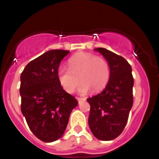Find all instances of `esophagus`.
I'll return each mask as SVG.
<instances>
[{"label": "esophagus", "mask_w": 159, "mask_h": 159, "mask_svg": "<svg viewBox=\"0 0 159 159\" xmlns=\"http://www.w3.org/2000/svg\"><path fill=\"white\" fill-rule=\"evenodd\" d=\"M76 99L78 100V102H80V101H85L86 99H85V98H79V97H76Z\"/></svg>", "instance_id": "1"}]
</instances>
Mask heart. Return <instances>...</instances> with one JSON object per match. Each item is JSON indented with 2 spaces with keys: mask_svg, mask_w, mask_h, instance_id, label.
I'll use <instances>...</instances> for the list:
<instances>
[{
  "mask_svg": "<svg viewBox=\"0 0 159 159\" xmlns=\"http://www.w3.org/2000/svg\"><path fill=\"white\" fill-rule=\"evenodd\" d=\"M68 67L60 66L57 70L59 83L67 93H72L80 82L82 84L80 93L85 94L90 90L96 93L104 89L110 80L111 67L107 60L92 53L80 52L71 57Z\"/></svg>",
  "mask_w": 159,
  "mask_h": 159,
  "instance_id": "b5f03b06",
  "label": "heart"
}]
</instances>
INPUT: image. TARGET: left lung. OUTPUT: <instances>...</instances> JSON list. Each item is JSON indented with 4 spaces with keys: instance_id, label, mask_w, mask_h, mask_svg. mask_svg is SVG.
Returning <instances> with one entry per match:
<instances>
[{
    "instance_id": "8db88e82",
    "label": "left lung",
    "mask_w": 159,
    "mask_h": 159,
    "mask_svg": "<svg viewBox=\"0 0 159 159\" xmlns=\"http://www.w3.org/2000/svg\"><path fill=\"white\" fill-rule=\"evenodd\" d=\"M111 67L109 82L101 93L88 98L91 109L88 124L92 134L103 141L115 139L123 132L133 105L131 66L121 56L106 48L95 49Z\"/></svg>"
}]
</instances>
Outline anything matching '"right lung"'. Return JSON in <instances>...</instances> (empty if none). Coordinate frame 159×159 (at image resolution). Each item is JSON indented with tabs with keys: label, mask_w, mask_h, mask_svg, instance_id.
<instances>
[{
	"label": "right lung",
	"mask_w": 159,
	"mask_h": 159,
	"mask_svg": "<svg viewBox=\"0 0 159 159\" xmlns=\"http://www.w3.org/2000/svg\"><path fill=\"white\" fill-rule=\"evenodd\" d=\"M69 52L62 49L46 52L29 62L20 75L21 112L33 134L45 143L63 135L70 114L78 105L57 79L60 62Z\"/></svg>",
	"instance_id": "right-lung-1"
}]
</instances>
